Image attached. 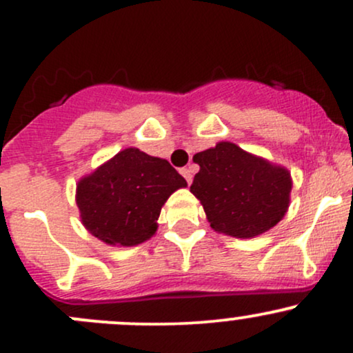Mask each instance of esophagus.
<instances>
[{"label": "esophagus", "mask_w": 353, "mask_h": 353, "mask_svg": "<svg viewBox=\"0 0 353 353\" xmlns=\"http://www.w3.org/2000/svg\"><path fill=\"white\" fill-rule=\"evenodd\" d=\"M181 174H182V176H184V179L188 181V184H190V182H192V169H190V168L181 169Z\"/></svg>", "instance_id": "esophagus-1"}]
</instances>
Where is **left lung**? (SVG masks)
<instances>
[{
    "instance_id": "obj_1",
    "label": "left lung",
    "mask_w": 353,
    "mask_h": 353,
    "mask_svg": "<svg viewBox=\"0 0 353 353\" xmlns=\"http://www.w3.org/2000/svg\"><path fill=\"white\" fill-rule=\"evenodd\" d=\"M199 172L190 192L201 201L219 234L252 239L277 225L290 205L292 176L287 168L221 141L194 154Z\"/></svg>"
}]
</instances>
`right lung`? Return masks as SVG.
I'll list each match as a JSON object with an SVG mask.
<instances>
[{"label":"right lung","instance_id":"add662e5","mask_svg":"<svg viewBox=\"0 0 353 353\" xmlns=\"http://www.w3.org/2000/svg\"><path fill=\"white\" fill-rule=\"evenodd\" d=\"M188 185L165 159L125 148L76 184V205L89 234L108 245L132 247L157 230L161 209Z\"/></svg>","mask_w":353,"mask_h":353}]
</instances>
